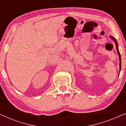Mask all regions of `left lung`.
I'll return each instance as SVG.
<instances>
[{
  "label": "left lung",
  "mask_w": 126,
  "mask_h": 126,
  "mask_svg": "<svg viewBox=\"0 0 126 126\" xmlns=\"http://www.w3.org/2000/svg\"><path fill=\"white\" fill-rule=\"evenodd\" d=\"M110 38H111L113 42H115V45H116V50H117V52H118V56H119V73H120V70H121V57H120V52H119V48H118V42H117L116 39L114 37H113V36L112 35H110Z\"/></svg>",
  "instance_id": "left-lung-1"
}]
</instances>
